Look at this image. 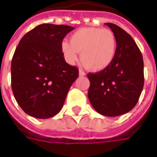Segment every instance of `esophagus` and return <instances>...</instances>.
<instances>
[{
    "instance_id": "esophagus-1",
    "label": "esophagus",
    "mask_w": 157,
    "mask_h": 157,
    "mask_svg": "<svg viewBox=\"0 0 157 157\" xmlns=\"http://www.w3.org/2000/svg\"><path fill=\"white\" fill-rule=\"evenodd\" d=\"M79 75H80L81 76H84V75H86V73H85V72H84L83 70H79Z\"/></svg>"
}]
</instances>
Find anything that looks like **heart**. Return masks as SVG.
<instances>
[{
    "mask_svg": "<svg viewBox=\"0 0 157 157\" xmlns=\"http://www.w3.org/2000/svg\"><path fill=\"white\" fill-rule=\"evenodd\" d=\"M117 42L109 29L84 27L70 36V43L63 41L61 50L66 61L74 63L81 53V61L87 70L94 72L109 67L114 60Z\"/></svg>",
    "mask_w": 157,
    "mask_h": 157,
    "instance_id": "heart-1",
    "label": "heart"
}]
</instances>
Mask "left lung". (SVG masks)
I'll return each instance as SVG.
<instances>
[{
    "label": "left lung",
    "instance_id": "1",
    "mask_svg": "<svg viewBox=\"0 0 157 157\" xmlns=\"http://www.w3.org/2000/svg\"><path fill=\"white\" fill-rule=\"evenodd\" d=\"M105 25L116 38V55L109 67L87 74V96L99 113L116 117L130 112L138 101L144 83V60L131 35L115 24Z\"/></svg>",
    "mask_w": 157,
    "mask_h": 157
}]
</instances>
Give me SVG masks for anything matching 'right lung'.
Here are the masks:
<instances>
[{
    "label": "right lung",
    "mask_w": 157,
    "mask_h": 157,
    "mask_svg": "<svg viewBox=\"0 0 157 157\" xmlns=\"http://www.w3.org/2000/svg\"><path fill=\"white\" fill-rule=\"evenodd\" d=\"M74 27L41 24L25 33L11 63L12 90L26 114L48 119L62 109L79 70L64 60L61 44Z\"/></svg>",
    "instance_id": "1"
}]
</instances>
